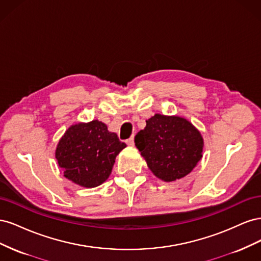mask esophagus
<instances>
[{
  "label": "esophagus",
  "mask_w": 261,
  "mask_h": 261,
  "mask_svg": "<svg viewBox=\"0 0 261 261\" xmlns=\"http://www.w3.org/2000/svg\"><path fill=\"white\" fill-rule=\"evenodd\" d=\"M126 144H127V146H129V147L134 146V144H135V143H134V135L129 139L126 140Z\"/></svg>",
  "instance_id": "obj_1"
}]
</instances>
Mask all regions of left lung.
I'll use <instances>...</instances> for the list:
<instances>
[{
    "mask_svg": "<svg viewBox=\"0 0 261 261\" xmlns=\"http://www.w3.org/2000/svg\"><path fill=\"white\" fill-rule=\"evenodd\" d=\"M137 133L135 145L153 174L164 181L188 175L202 158L200 132L177 115L156 113Z\"/></svg>",
    "mask_w": 261,
    "mask_h": 261,
    "instance_id": "1",
    "label": "left lung"
}]
</instances>
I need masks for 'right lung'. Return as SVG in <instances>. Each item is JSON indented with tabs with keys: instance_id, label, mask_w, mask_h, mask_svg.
<instances>
[{
	"instance_id": "add662e5",
	"label": "right lung",
	"mask_w": 261,
	"mask_h": 261,
	"mask_svg": "<svg viewBox=\"0 0 261 261\" xmlns=\"http://www.w3.org/2000/svg\"><path fill=\"white\" fill-rule=\"evenodd\" d=\"M125 147L105 123L81 122L69 126L59 140L55 159L67 179L93 188L109 178L116 155Z\"/></svg>"
}]
</instances>
